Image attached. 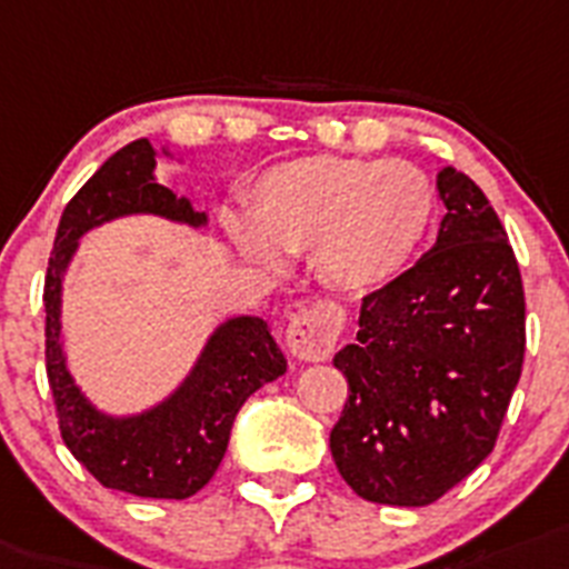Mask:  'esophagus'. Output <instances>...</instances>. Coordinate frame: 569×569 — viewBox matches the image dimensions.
Returning <instances> with one entry per match:
<instances>
[{
	"instance_id": "esophagus-1",
	"label": "esophagus",
	"mask_w": 569,
	"mask_h": 569,
	"mask_svg": "<svg viewBox=\"0 0 569 569\" xmlns=\"http://www.w3.org/2000/svg\"><path fill=\"white\" fill-rule=\"evenodd\" d=\"M341 309L329 307V303L298 309L289 318V329H286L289 352L300 361H327L341 336Z\"/></svg>"
}]
</instances>
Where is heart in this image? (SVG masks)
<instances>
[{
    "label": "heart",
    "mask_w": 569,
    "mask_h": 569,
    "mask_svg": "<svg viewBox=\"0 0 569 569\" xmlns=\"http://www.w3.org/2000/svg\"><path fill=\"white\" fill-rule=\"evenodd\" d=\"M437 219L431 179L408 161L309 156L271 167L251 213L228 231L246 257L280 271L283 254H309L321 283L367 295L402 274Z\"/></svg>",
    "instance_id": "1"
}]
</instances>
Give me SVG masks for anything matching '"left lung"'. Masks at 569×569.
Returning a JSON list of instances; mask_svg holds the SVG:
<instances>
[{"mask_svg": "<svg viewBox=\"0 0 569 569\" xmlns=\"http://www.w3.org/2000/svg\"><path fill=\"white\" fill-rule=\"evenodd\" d=\"M437 242L367 295L356 343L336 352L350 399L329 433L358 498L428 506L491 455L518 388L523 283L498 213L455 167L437 173Z\"/></svg>", "mask_w": 569, "mask_h": 569, "instance_id": "left-lung-1", "label": "left lung"}]
</instances>
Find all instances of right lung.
Wrapping results in <instances>:
<instances>
[{"label":"right lung","instance_id":"add662e5","mask_svg":"<svg viewBox=\"0 0 569 569\" xmlns=\"http://www.w3.org/2000/svg\"><path fill=\"white\" fill-rule=\"evenodd\" d=\"M159 156L181 161L170 147L159 150L150 138H138L109 156L66 204L42 295L46 370L63 442L94 480L136 498L184 500L211 480L226 457L233 419L248 396L286 373V356L269 323L257 315H237L217 323L176 390L138 413L98 408L71 376L63 347V283L80 237L141 213L176 226H208V213L156 179Z\"/></svg>","mask_w":569,"mask_h":569}]
</instances>
